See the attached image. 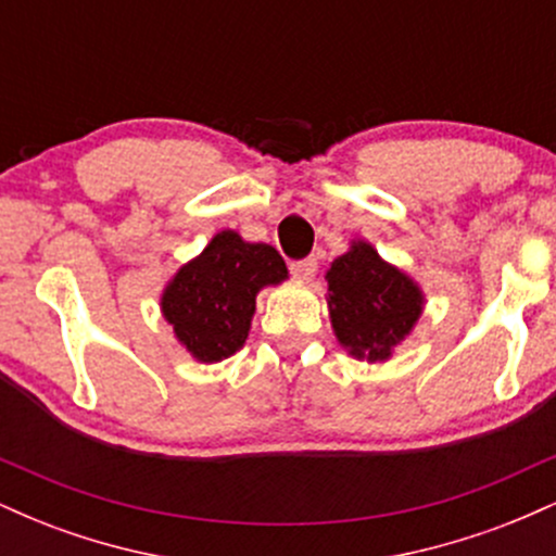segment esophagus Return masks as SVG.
I'll return each instance as SVG.
<instances>
[{"label": "esophagus", "mask_w": 556, "mask_h": 556, "mask_svg": "<svg viewBox=\"0 0 556 556\" xmlns=\"http://www.w3.org/2000/svg\"><path fill=\"white\" fill-rule=\"evenodd\" d=\"M292 274H295L298 279H303V282H311V279L316 277V269H318V264H316V258L311 256V258H303V261H292Z\"/></svg>", "instance_id": "1"}]
</instances>
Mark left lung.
<instances>
[{
	"label": "left lung",
	"instance_id": "obj_1",
	"mask_svg": "<svg viewBox=\"0 0 556 556\" xmlns=\"http://www.w3.org/2000/svg\"><path fill=\"white\" fill-rule=\"evenodd\" d=\"M327 282L331 329L358 361L392 358V350L410 334L424 311L420 287L363 240L331 261Z\"/></svg>",
	"mask_w": 556,
	"mask_h": 556
}]
</instances>
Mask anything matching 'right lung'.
<instances>
[{"mask_svg": "<svg viewBox=\"0 0 556 556\" xmlns=\"http://www.w3.org/2000/svg\"><path fill=\"white\" fill-rule=\"evenodd\" d=\"M285 279L287 266L277 248L222 229L164 287L162 314L195 361H225L248 340L258 292Z\"/></svg>", "mask_w": 556, "mask_h": 556, "instance_id": "obj_1", "label": "right lung"}]
</instances>
